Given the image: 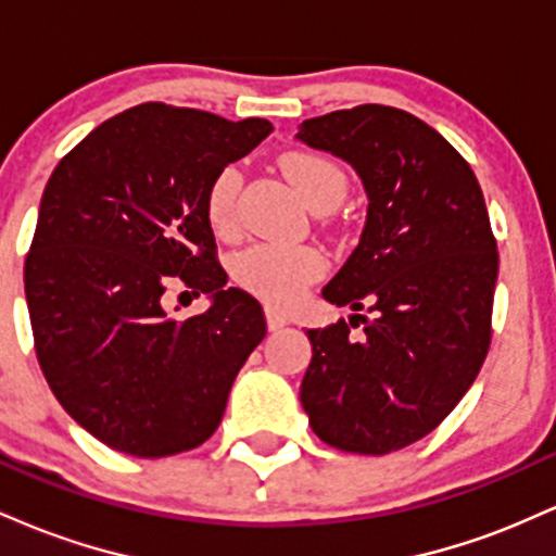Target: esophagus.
<instances>
[{
	"instance_id": "1",
	"label": "esophagus",
	"mask_w": 556,
	"mask_h": 556,
	"mask_svg": "<svg viewBox=\"0 0 556 556\" xmlns=\"http://www.w3.org/2000/svg\"><path fill=\"white\" fill-rule=\"evenodd\" d=\"M285 324H287L285 314H279L277 308H266V327H269L271 331H277V329H282Z\"/></svg>"
}]
</instances>
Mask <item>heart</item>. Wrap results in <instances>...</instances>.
<instances>
[{"label": "heart", "instance_id": "1", "mask_svg": "<svg viewBox=\"0 0 556 556\" xmlns=\"http://www.w3.org/2000/svg\"><path fill=\"white\" fill-rule=\"evenodd\" d=\"M282 169L292 188L311 208L337 206L348 180L340 167L316 154H287ZM242 175L235 164L216 172L206 193V216L216 232L227 235L238 227V193ZM327 269V261L311 245H253L235 258V279L242 290L269 305L290 308L305 295Z\"/></svg>", "mask_w": 556, "mask_h": 556}]
</instances>
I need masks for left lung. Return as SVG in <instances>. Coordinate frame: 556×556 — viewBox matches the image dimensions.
<instances>
[{
	"mask_svg": "<svg viewBox=\"0 0 556 556\" xmlns=\"http://www.w3.org/2000/svg\"><path fill=\"white\" fill-rule=\"evenodd\" d=\"M298 138L366 188L358 248L321 295L371 314L308 329L300 402L321 442L387 455L437 429L486 361L500 271L486 201L470 164L410 112L361 104L305 119Z\"/></svg>",
	"mask_w": 556,
	"mask_h": 556,
	"instance_id": "8db88e82",
	"label": "left lung"
}]
</instances>
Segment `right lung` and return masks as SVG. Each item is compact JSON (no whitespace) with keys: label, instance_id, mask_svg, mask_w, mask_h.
<instances>
[{"label":"right lung","instance_id":"obj_1","mask_svg":"<svg viewBox=\"0 0 556 556\" xmlns=\"http://www.w3.org/2000/svg\"><path fill=\"white\" fill-rule=\"evenodd\" d=\"M269 132V119L149 101L88 132L43 188L25 258L36 358L60 405L112 450L167 457L206 442L266 337L258 300L225 287L206 193ZM172 283L213 308L169 317Z\"/></svg>","mask_w":556,"mask_h":556}]
</instances>
